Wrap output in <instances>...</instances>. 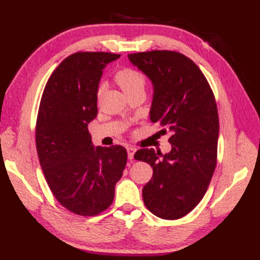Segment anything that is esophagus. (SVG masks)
Listing matches in <instances>:
<instances>
[{
  "label": "esophagus",
  "mask_w": 260,
  "mask_h": 260,
  "mask_svg": "<svg viewBox=\"0 0 260 260\" xmlns=\"http://www.w3.org/2000/svg\"><path fill=\"white\" fill-rule=\"evenodd\" d=\"M135 152H136V148L134 146H127V154H128V158L131 161L134 158Z\"/></svg>",
  "instance_id": "esophagus-1"
}]
</instances>
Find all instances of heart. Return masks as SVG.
Instances as JSON below:
<instances>
[{"label":"heart","instance_id":"obj_1","mask_svg":"<svg viewBox=\"0 0 260 260\" xmlns=\"http://www.w3.org/2000/svg\"><path fill=\"white\" fill-rule=\"evenodd\" d=\"M116 80H117L124 92L134 89H144L146 81L145 76L141 71L132 68L119 70L116 75Z\"/></svg>","mask_w":260,"mask_h":260}]
</instances>
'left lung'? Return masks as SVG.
Listing matches in <instances>:
<instances>
[{
  "label": "left lung",
  "instance_id": "left-lung-1",
  "mask_svg": "<svg viewBox=\"0 0 260 260\" xmlns=\"http://www.w3.org/2000/svg\"><path fill=\"white\" fill-rule=\"evenodd\" d=\"M153 86L150 119L171 133L167 154L142 148L135 158L148 163L152 179L143 200L156 217L174 220L194 209L206 193L217 164L219 117L213 92L191 59L175 51L128 54Z\"/></svg>",
  "mask_w": 260,
  "mask_h": 260
}]
</instances>
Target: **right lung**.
Wrapping results in <instances>:
<instances>
[{"mask_svg":"<svg viewBox=\"0 0 260 260\" xmlns=\"http://www.w3.org/2000/svg\"><path fill=\"white\" fill-rule=\"evenodd\" d=\"M120 54L77 52L49 78L39 107L36 144L43 174L61 206L96 215L112 204L127 161L125 147H95L88 124L97 116L103 70Z\"/></svg>","mask_w":260,"mask_h":260,"instance_id":"right-lung-1","label":"right lung"}]
</instances>
